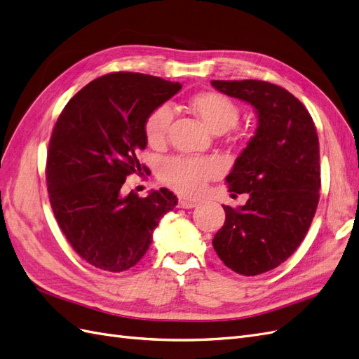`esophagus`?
<instances>
[{
	"mask_svg": "<svg viewBox=\"0 0 359 359\" xmlns=\"http://www.w3.org/2000/svg\"><path fill=\"white\" fill-rule=\"evenodd\" d=\"M196 205H198L196 201L187 199V198H180V201H178V206H180V208H184V210L194 208V206H196Z\"/></svg>",
	"mask_w": 359,
	"mask_h": 359,
	"instance_id": "1",
	"label": "esophagus"
}]
</instances>
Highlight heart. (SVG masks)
Returning a JSON list of instances; mask_svg holds the SVG:
<instances>
[{
	"instance_id": "heart-1",
	"label": "heart",
	"mask_w": 359,
	"mask_h": 359,
	"mask_svg": "<svg viewBox=\"0 0 359 359\" xmlns=\"http://www.w3.org/2000/svg\"><path fill=\"white\" fill-rule=\"evenodd\" d=\"M191 107L203 124L215 133H223L233 127L240 118V107L226 94L217 91L199 93L191 99ZM173 114L168 104H161L151 112L144 124L147 142L151 147H161L166 142ZM220 165L212 158L172 157L160 168L161 181L178 193L194 196L205 184L215 178Z\"/></svg>"
}]
</instances>
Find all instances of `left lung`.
Returning a JSON list of instances; mask_svg holds the SVG:
<instances>
[{
  "instance_id": "1",
  "label": "left lung",
  "mask_w": 359,
  "mask_h": 359,
  "mask_svg": "<svg viewBox=\"0 0 359 359\" xmlns=\"http://www.w3.org/2000/svg\"><path fill=\"white\" fill-rule=\"evenodd\" d=\"M220 93L255 107V136L235 160L227 187L247 193L244 206L223 205L226 220L212 245L241 276L277 268L306 238L319 202V137L295 95L265 81H211Z\"/></svg>"
}]
</instances>
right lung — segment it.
I'll return each instance as SVG.
<instances>
[{"instance_id": "add662e5", "label": "right lung", "mask_w": 359, "mask_h": 359, "mask_svg": "<svg viewBox=\"0 0 359 359\" xmlns=\"http://www.w3.org/2000/svg\"><path fill=\"white\" fill-rule=\"evenodd\" d=\"M142 73L116 72L73 95L50 136L46 182L52 211L67 241L90 265L121 273L135 266L177 196L168 189L139 198L121 194L126 178L140 173L147 116L181 90Z\"/></svg>"}]
</instances>
